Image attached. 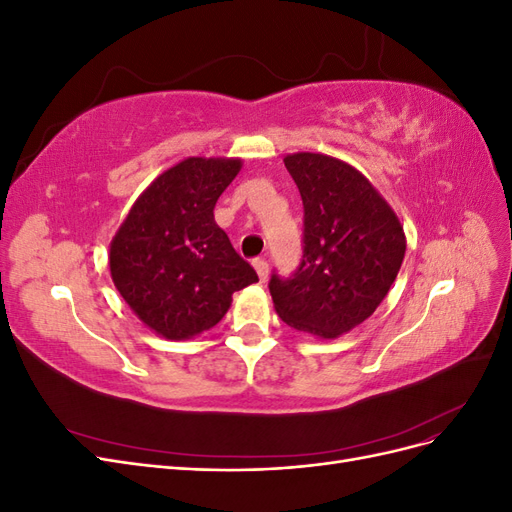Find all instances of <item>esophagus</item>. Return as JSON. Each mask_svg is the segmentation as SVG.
<instances>
[{"label": "esophagus", "mask_w": 512, "mask_h": 512, "mask_svg": "<svg viewBox=\"0 0 512 512\" xmlns=\"http://www.w3.org/2000/svg\"><path fill=\"white\" fill-rule=\"evenodd\" d=\"M254 269H256V273L260 277V282H265L267 277H269V262L265 258H256L254 260Z\"/></svg>", "instance_id": "obj_1"}]
</instances>
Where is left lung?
<instances>
[{
    "mask_svg": "<svg viewBox=\"0 0 512 512\" xmlns=\"http://www.w3.org/2000/svg\"><path fill=\"white\" fill-rule=\"evenodd\" d=\"M303 200V256L271 275L275 312L288 327L333 339L376 312L406 254L397 215L359 170L322 153L284 158Z\"/></svg>",
    "mask_w": 512,
    "mask_h": 512,
    "instance_id": "1",
    "label": "left lung"
}]
</instances>
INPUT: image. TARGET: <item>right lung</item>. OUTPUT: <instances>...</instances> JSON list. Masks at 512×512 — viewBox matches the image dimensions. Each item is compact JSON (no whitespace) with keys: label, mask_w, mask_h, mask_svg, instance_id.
I'll return each mask as SVG.
<instances>
[{"label":"right lung","mask_w":512,"mask_h":512,"mask_svg":"<svg viewBox=\"0 0 512 512\" xmlns=\"http://www.w3.org/2000/svg\"><path fill=\"white\" fill-rule=\"evenodd\" d=\"M241 160L188 158L136 200L111 243L119 294L149 329L188 339L218 324L232 294L258 282L215 224L213 207Z\"/></svg>","instance_id":"right-lung-1"}]
</instances>
